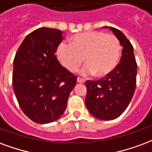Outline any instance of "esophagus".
<instances>
[{"label": "esophagus", "instance_id": "1", "mask_svg": "<svg viewBox=\"0 0 152 152\" xmlns=\"http://www.w3.org/2000/svg\"><path fill=\"white\" fill-rule=\"evenodd\" d=\"M77 83H85V79L79 77H77Z\"/></svg>", "mask_w": 152, "mask_h": 152}]
</instances>
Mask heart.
Listing matches in <instances>:
<instances>
[{
  "label": "heart",
  "mask_w": 152,
  "mask_h": 152,
  "mask_svg": "<svg viewBox=\"0 0 152 152\" xmlns=\"http://www.w3.org/2000/svg\"><path fill=\"white\" fill-rule=\"evenodd\" d=\"M120 41L114 35L97 31L76 34L71 38V44L60 43L56 56L61 65L70 72L77 71L83 62L84 75L108 76L118 65L121 55Z\"/></svg>",
  "instance_id": "1"
}]
</instances>
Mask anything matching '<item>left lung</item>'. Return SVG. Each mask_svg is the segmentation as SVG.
Listing matches in <instances>:
<instances>
[{"mask_svg":"<svg viewBox=\"0 0 152 152\" xmlns=\"http://www.w3.org/2000/svg\"><path fill=\"white\" fill-rule=\"evenodd\" d=\"M122 46L120 62L110 75L98 81L87 80L85 104L88 111L100 120H113L126 109L134 94L137 63L134 48L118 29L109 26Z\"/></svg>","mask_w":152,"mask_h":152,"instance_id":"left-lung-1","label":"left lung"}]
</instances>
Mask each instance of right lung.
<instances>
[{
  "instance_id": "1",
  "label": "right lung",
  "mask_w": 152,
  "mask_h": 152,
  "mask_svg": "<svg viewBox=\"0 0 152 152\" xmlns=\"http://www.w3.org/2000/svg\"><path fill=\"white\" fill-rule=\"evenodd\" d=\"M62 31L41 27L26 35L14 60L13 88L20 108L38 124L55 121L64 113L77 77L56 58Z\"/></svg>"
}]
</instances>
